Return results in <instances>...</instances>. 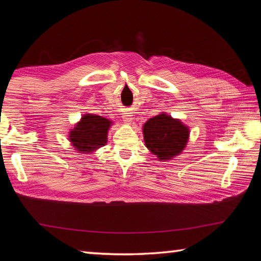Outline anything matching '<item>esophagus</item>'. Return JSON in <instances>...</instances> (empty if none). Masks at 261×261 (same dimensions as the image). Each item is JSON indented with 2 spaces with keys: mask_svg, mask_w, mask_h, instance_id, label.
<instances>
[{
  "mask_svg": "<svg viewBox=\"0 0 261 261\" xmlns=\"http://www.w3.org/2000/svg\"><path fill=\"white\" fill-rule=\"evenodd\" d=\"M122 117H123V121H124L125 123H131V121L134 120V117H132V113H130V112L123 113Z\"/></svg>",
  "mask_w": 261,
  "mask_h": 261,
  "instance_id": "1",
  "label": "esophagus"
}]
</instances>
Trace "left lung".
<instances>
[{"instance_id": "left-lung-1", "label": "left lung", "mask_w": 261, "mask_h": 261, "mask_svg": "<svg viewBox=\"0 0 261 261\" xmlns=\"http://www.w3.org/2000/svg\"><path fill=\"white\" fill-rule=\"evenodd\" d=\"M146 147L160 160H169L183 151L189 139V129L166 114L149 118L143 126Z\"/></svg>"}]
</instances>
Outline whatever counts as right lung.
Returning a JSON list of instances; mask_svg holds the SVG:
<instances>
[{"instance_id": "obj_1", "label": "right lung", "mask_w": 261, "mask_h": 261, "mask_svg": "<svg viewBox=\"0 0 261 261\" xmlns=\"http://www.w3.org/2000/svg\"><path fill=\"white\" fill-rule=\"evenodd\" d=\"M112 122L107 118L86 114L74 129L70 131L69 138L72 146L82 153H91L107 144V134Z\"/></svg>"}]
</instances>
